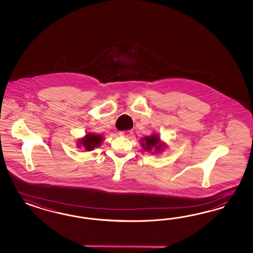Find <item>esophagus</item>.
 <instances>
[{
	"label": "esophagus",
	"instance_id": "1",
	"mask_svg": "<svg viewBox=\"0 0 253 253\" xmlns=\"http://www.w3.org/2000/svg\"><path fill=\"white\" fill-rule=\"evenodd\" d=\"M119 134L123 137L130 138L132 134V131L131 130H122L119 132Z\"/></svg>",
	"mask_w": 253,
	"mask_h": 253
}]
</instances>
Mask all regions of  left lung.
<instances>
[{"label":"left lung","mask_w":253,"mask_h":253,"mask_svg":"<svg viewBox=\"0 0 253 253\" xmlns=\"http://www.w3.org/2000/svg\"><path fill=\"white\" fill-rule=\"evenodd\" d=\"M141 146L144 151L151 155H159L166 149V144L161 139V135L157 132H152L150 135L140 138Z\"/></svg>","instance_id":"obj_1"}]
</instances>
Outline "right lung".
Wrapping results in <instances>:
<instances>
[{
    "label": "right lung",
    "instance_id": "right-lung-1",
    "mask_svg": "<svg viewBox=\"0 0 253 253\" xmlns=\"http://www.w3.org/2000/svg\"><path fill=\"white\" fill-rule=\"evenodd\" d=\"M105 137L102 134H96L93 132H86L84 137L79 138L77 141V148H84L86 151H92L94 148L99 147Z\"/></svg>",
    "mask_w": 253,
    "mask_h": 253
}]
</instances>
